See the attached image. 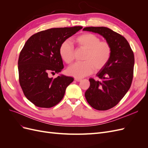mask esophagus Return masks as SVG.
I'll return each mask as SVG.
<instances>
[{"label":"esophagus","instance_id":"esophagus-1","mask_svg":"<svg viewBox=\"0 0 148 148\" xmlns=\"http://www.w3.org/2000/svg\"><path fill=\"white\" fill-rule=\"evenodd\" d=\"M75 80L76 82H80L82 80V79L81 78H75Z\"/></svg>","mask_w":148,"mask_h":148}]
</instances>
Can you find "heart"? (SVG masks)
Returning a JSON list of instances; mask_svg holds the SVG:
<instances>
[{
	"label": "heart",
	"mask_w": 148,
	"mask_h": 148,
	"mask_svg": "<svg viewBox=\"0 0 148 148\" xmlns=\"http://www.w3.org/2000/svg\"><path fill=\"white\" fill-rule=\"evenodd\" d=\"M76 42L80 49L86 51L83 62H76L67 69V73L75 78H83L92 73L94 70L99 71L108 64L112 55V47L107 41L92 33H84L76 38ZM75 48L69 40L62 42L59 48L62 59L66 64L73 62Z\"/></svg>",
	"instance_id": "obj_1"
}]
</instances>
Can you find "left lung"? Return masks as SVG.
I'll list each match as a JSON object with an SVG mask.
<instances>
[{
    "mask_svg": "<svg viewBox=\"0 0 148 148\" xmlns=\"http://www.w3.org/2000/svg\"><path fill=\"white\" fill-rule=\"evenodd\" d=\"M83 31L100 34L112 47L108 64L96 74L99 80L90 78V86L84 96L88 104L98 110L112 108L131 86L135 64L133 52L122 35L106 27H86Z\"/></svg>",
    "mask_w": 148,
    "mask_h": 148,
    "instance_id": "obj_1",
    "label": "left lung"
}]
</instances>
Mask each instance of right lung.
I'll return each mask as SVG.
<instances>
[{"label": "right lung", "instance_id": "add662e5", "mask_svg": "<svg viewBox=\"0 0 148 148\" xmlns=\"http://www.w3.org/2000/svg\"><path fill=\"white\" fill-rule=\"evenodd\" d=\"M82 28H51L33 34L26 42L18 62L19 82L26 97L36 106L57 105L73 82V78L62 74L56 78L49 75L59 73L64 67L59 53L62 42Z\"/></svg>", "mask_w": 148, "mask_h": 148}]
</instances>
